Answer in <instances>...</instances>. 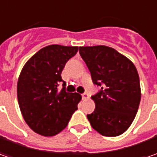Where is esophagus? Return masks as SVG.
I'll use <instances>...</instances> for the list:
<instances>
[{
  "label": "esophagus",
  "instance_id": "1",
  "mask_svg": "<svg viewBox=\"0 0 157 157\" xmlns=\"http://www.w3.org/2000/svg\"><path fill=\"white\" fill-rule=\"evenodd\" d=\"M82 98H83V100H88L89 99V95L86 93H85V94H82Z\"/></svg>",
  "mask_w": 157,
  "mask_h": 157
}]
</instances>
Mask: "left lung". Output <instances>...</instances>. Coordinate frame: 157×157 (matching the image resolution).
Masks as SVG:
<instances>
[{"label": "left lung", "mask_w": 157, "mask_h": 157, "mask_svg": "<svg viewBox=\"0 0 157 157\" xmlns=\"http://www.w3.org/2000/svg\"><path fill=\"white\" fill-rule=\"evenodd\" d=\"M79 54L94 85L101 87L92 96L94 113L87 114L92 128L104 136L123 134L135 120L140 101V78L127 57L105 45L79 47Z\"/></svg>", "instance_id": "1"}]
</instances>
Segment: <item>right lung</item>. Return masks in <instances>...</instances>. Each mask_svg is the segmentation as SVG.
Segmentation results:
<instances>
[{
  "label": "right lung",
  "instance_id": "obj_1",
  "mask_svg": "<svg viewBox=\"0 0 157 157\" xmlns=\"http://www.w3.org/2000/svg\"><path fill=\"white\" fill-rule=\"evenodd\" d=\"M78 46L52 44L28 60L17 82V99L28 126L40 136H54L64 129L81 100L80 94L66 93L61 73ZM63 82L58 93L57 86Z\"/></svg>",
  "mask_w": 157,
  "mask_h": 157
}]
</instances>
